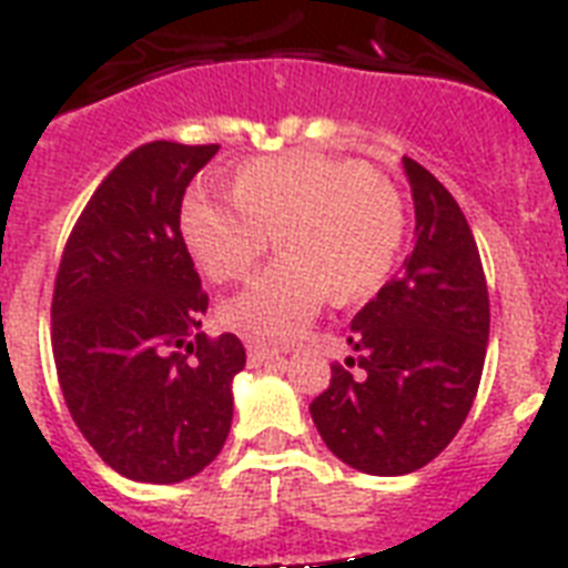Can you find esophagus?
Returning <instances> with one entry per match:
<instances>
[{"label":"esophagus","mask_w":568,"mask_h":568,"mask_svg":"<svg viewBox=\"0 0 568 568\" xmlns=\"http://www.w3.org/2000/svg\"><path fill=\"white\" fill-rule=\"evenodd\" d=\"M247 358H251L253 364L274 362V358H280V349L265 347V344H247Z\"/></svg>","instance_id":"1"}]
</instances>
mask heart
Returning <instances> with one entry per match:
<instances>
[{
	"label": "heart",
	"instance_id": "obj_1",
	"mask_svg": "<svg viewBox=\"0 0 568 568\" xmlns=\"http://www.w3.org/2000/svg\"><path fill=\"white\" fill-rule=\"evenodd\" d=\"M180 233L210 280L233 283L260 262L274 233L283 256L221 306V321L253 341H292L326 297L376 292L405 239V206L390 180L358 160L326 154L244 163L233 197L192 189Z\"/></svg>",
	"mask_w": 568,
	"mask_h": 568
}]
</instances>
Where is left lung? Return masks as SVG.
Returning <instances> with one entry per match:
<instances>
[{"label": "left lung", "instance_id": "left-lung-1", "mask_svg": "<svg viewBox=\"0 0 568 568\" xmlns=\"http://www.w3.org/2000/svg\"><path fill=\"white\" fill-rule=\"evenodd\" d=\"M403 169L414 247L349 324L356 376L335 364L329 388L308 405L332 455L367 476H408L452 444L490 338L487 280L458 201L412 156Z\"/></svg>", "mask_w": 568, "mask_h": 568}]
</instances>
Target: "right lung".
<instances>
[{
  "instance_id": "obj_1",
  "label": "right lung",
  "mask_w": 568,
  "mask_h": 568,
  "mask_svg": "<svg viewBox=\"0 0 568 568\" xmlns=\"http://www.w3.org/2000/svg\"><path fill=\"white\" fill-rule=\"evenodd\" d=\"M219 145L149 142L101 180L60 260L52 349L67 408L119 476L178 484L219 458L233 423L236 335L206 338V294L180 204Z\"/></svg>"
}]
</instances>
